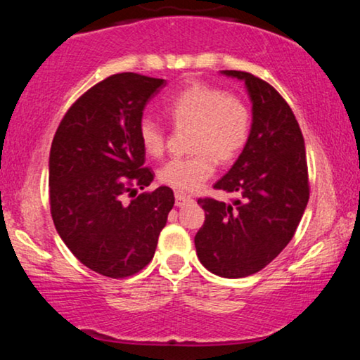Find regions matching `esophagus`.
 Listing matches in <instances>:
<instances>
[{
  "label": "esophagus",
  "instance_id": "34e87169",
  "mask_svg": "<svg viewBox=\"0 0 360 360\" xmlns=\"http://www.w3.org/2000/svg\"><path fill=\"white\" fill-rule=\"evenodd\" d=\"M188 201H191L190 195L181 193V191H176V193H175V205L176 206H184L185 203H188Z\"/></svg>",
  "mask_w": 360,
  "mask_h": 360
}]
</instances>
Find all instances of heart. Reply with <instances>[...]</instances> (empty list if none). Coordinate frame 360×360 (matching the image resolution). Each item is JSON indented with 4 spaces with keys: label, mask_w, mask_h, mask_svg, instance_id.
Returning a JSON list of instances; mask_svg holds the SVG:
<instances>
[{
    "label": "heart",
    "mask_w": 360,
    "mask_h": 360,
    "mask_svg": "<svg viewBox=\"0 0 360 360\" xmlns=\"http://www.w3.org/2000/svg\"><path fill=\"white\" fill-rule=\"evenodd\" d=\"M175 127H191L193 155L174 159L159 170V180L179 191H193L214 172V159L231 162L240 154L250 136V111L239 96L226 95L206 83H191L175 93L164 108ZM144 150L159 157L165 150V132L150 117L139 122Z\"/></svg>",
    "instance_id": "obj_1"
}]
</instances>
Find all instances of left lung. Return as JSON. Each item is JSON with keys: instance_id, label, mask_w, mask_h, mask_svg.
I'll return each instance as SVG.
<instances>
[{"instance_id": "1", "label": "left lung", "mask_w": 360, "mask_h": 360, "mask_svg": "<svg viewBox=\"0 0 360 360\" xmlns=\"http://www.w3.org/2000/svg\"><path fill=\"white\" fill-rule=\"evenodd\" d=\"M243 80L252 101L250 136L216 190L238 193L231 205L200 198L206 218L195 236L200 262L224 278H243L269 265L297 231L309 198L307 150L288 103L252 73L223 70Z\"/></svg>"}]
</instances>
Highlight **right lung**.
Here are the masks:
<instances>
[{"label": "right lung", "instance_id": "obj_1", "mask_svg": "<svg viewBox=\"0 0 360 360\" xmlns=\"http://www.w3.org/2000/svg\"><path fill=\"white\" fill-rule=\"evenodd\" d=\"M162 78L116 73L65 112L49 157L51 213L58 236L88 269L111 278L150 262L174 208L169 186L137 195L154 180L144 167L139 122ZM126 195H132L131 202Z\"/></svg>", "mask_w": 360, "mask_h": 360}]
</instances>
